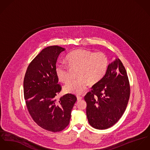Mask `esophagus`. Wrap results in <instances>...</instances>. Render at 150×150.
I'll return each instance as SVG.
<instances>
[{
	"label": "esophagus",
	"mask_w": 150,
	"mask_h": 150,
	"mask_svg": "<svg viewBox=\"0 0 150 150\" xmlns=\"http://www.w3.org/2000/svg\"><path fill=\"white\" fill-rule=\"evenodd\" d=\"M76 97H77V100H81L82 99V97H81V96H77Z\"/></svg>",
	"instance_id": "esophagus-1"
}]
</instances>
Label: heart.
Masks as SVG:
<instances>
[{
  "label": "heart",
  "mask_w": 150,
  "mask_h": 150,
  "mask_svg": "<svg viewBox=\"0 0 150 150\" xmlns=\"http://www.w3.org/2000/svg\"><path fill=\"white\" fill-rule=\"evenodd\" d=\"M65 62L67 66L57 64L55 73L58 80L66 83L69 79L70 70L78 69L76 80L71 81L64 86L65 92L80 94L88 84L96 85L104 78L108 67V59L102 52L94 53L90 50L78 49L67 54Z\"/></svg>",
  "instance_id": "1"
}]
</instances>
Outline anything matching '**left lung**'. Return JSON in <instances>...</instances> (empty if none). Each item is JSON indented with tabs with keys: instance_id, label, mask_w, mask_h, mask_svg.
Returning a JSON list of instances; mask_svg holds the SVG:
<instances>
[{
	"instance_id": "8db88e82",
	"label": "left lung",
	"mask_w": 150,
	"mask_h": 150,
	"mask_svg": "<svg viewBox=\"0 0 150 150\" xmlns=\"http://www.w3.org/2000/svg\"><path fill=\"white\" fill-rule=\"evenodd\" d=\"M84 96L90 125L98 129H108L124 113L130 96L125 68L119 59L109 64L104 78Z\"/></svg>"
}]
</instances>
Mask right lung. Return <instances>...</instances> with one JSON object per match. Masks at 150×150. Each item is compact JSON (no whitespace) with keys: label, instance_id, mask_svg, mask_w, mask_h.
Segmentation results:
<instances>
[{"label":"right lung","instance_id":"right-lung-1","mask_svg":"<svg viewBox=\"0 0 150 150\" xmlns=\"http://www.w3.org/2000/svg\"><path fill=\"white\" fill-rule=\"evenodd\" d=\"M65 49L57 46L44 48L27 68L23 81L26 107L34 122L42 128L56 132L68 125L76 96L67 94L57 100L62 90L56 75V64Z\"/></svg>","mask_w":150,"mask_h":150}]
</instances>
